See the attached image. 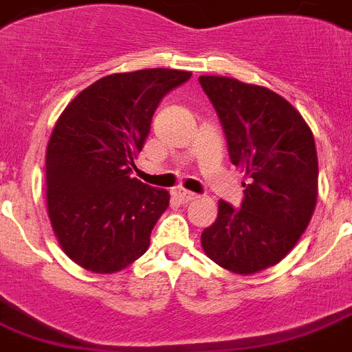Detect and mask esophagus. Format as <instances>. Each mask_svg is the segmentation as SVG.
<instances>
[{
  "label": "esophagus",
  "mask_w": 352,
  "mask_h": 352,
  "mask_svg": "<svg viewBox=\"0 0 352 352\" xmlns=\"http://www.w3.org/2000/svg\"><path fill=\"white\" fill-rule=\"evenodd\" d=\"M176 196H178V199L182 201V203H188V201L196 199L197 194L185 190V188H179V190H176Z\"/></svg>",
  "instance_id": "obj_1"
}]
</instances>
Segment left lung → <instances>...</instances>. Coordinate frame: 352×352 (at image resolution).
<instances>
[{
	"mask_svg": "<svg viewBox=\"0 0 352 352\" xmlns=\"http://www.w3.org/2000/svg\"><path fill=\"white\" fill-rule=\"evenodd\" d=\"M199 83L221 119L231 164L248 178L242 206L219 201L201 245L222 269L256 274L281 262L310 224L319 188L314 133L267 87L226 76H199Z\"/></svg>",
	"mask_w": 352,
	"mask_h": 352,
	"instance_id": "1",
	"label": "left lung"
}]
</instances>
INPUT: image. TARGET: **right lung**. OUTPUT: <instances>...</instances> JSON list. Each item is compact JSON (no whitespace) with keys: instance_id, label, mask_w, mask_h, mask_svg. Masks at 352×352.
I'll list each match as a JSON object with an SVG mask.
<instances>
[{"instance_id":"obj_1","label":"right lung","mask_w":352,"mask_h":352,"mask_svg":"<svg viewBox=\"0 0 352 352\" xmlns=\"http://www.w3.org/2000/svg\"><path fill=\"white\" fill-rule=\"evenodd\" d=\"M192 73L142 69L104 76L58 117L46 149L47 215L60 248L96 274L142 256L169 192L131 176L162 98Z\"/></svg>"}]
</instances>
